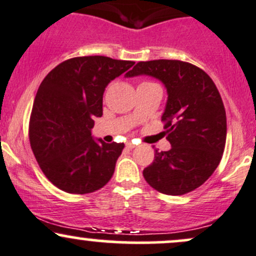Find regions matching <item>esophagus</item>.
Masks as SVG:
<instances>
[{
  "instance_id": "esophagus-1",
  "label": "esophagus",
  "mask_w": 256,
  "mask_h": 256,
  "mask_svg": "<svg viewBox=\"0 0 256 256\" xmlns=\"http://www.w3.org/2000/svg\"><path fill=\"white\" fill-rule=\"evenodd\" d=\"M125 146H126V148H128V150H132V148L134 147V143H132L131 141H128V142L125 143Z\"/></svg>"
}]
</instances>
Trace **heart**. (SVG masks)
I'll use <instances>...</instances> for the list:
<instances>
[{
	"instance_id": "obj_1",
	"label": "heart",
	"mask_w": 256,
	"mask_h": 256,
	"mask_svg": "<svg viewBox=\"0 0 256 256\" xmlns=\"http://www.w3.org/2000/svg\"><path fill=\"white\" fill-rule=\"evenodd\" d=\"M142 84H143V82H142Z\"/></svg>"
}]
</instances>
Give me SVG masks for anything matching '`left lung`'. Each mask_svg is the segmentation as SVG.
Returning a JSON list of instances; mask_svg holds the SVG:
<instances>
[{"instance_id": "1", "label": "left lung", "mask_w": 256, "mask_h": 256, "mask_svg": "<svg viewBox=\"0 0 256 256\" xmlns=\"http://www.w3.org/2000/svg\"><path fill=\"white\" fill-rule=\"evenodd\" d=\"M150 75L166 87L162 116L171 150H154L143 170L150 187L169 196L192 192L212 175L226 144V112L214 81L204 70L182 60L138 62L126 78Z\"/></svg>"}]
</instances>
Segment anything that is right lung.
I'll use <instances>...</instances> for the list:
<instances>
[{
    "label": "right lung",
    "mask_w": 256,
    "mask_h": 256,
    "mask_svg": "<svg viewBox=\"0 0 256 256\" xmlns=\"http://www.w3.org/2000/svg\"><path fill=\"white\" fill-rule=\"evenodd\" d=\"M134 64L104 56L75 57L41 82L30 116V146L42 172L60 190L92 193L113 176L125 146L96 141L91 128L94 116L103 114L106 87Z\"/></svg>",
    "instance_id": "add662e5"
}]
</instances>
